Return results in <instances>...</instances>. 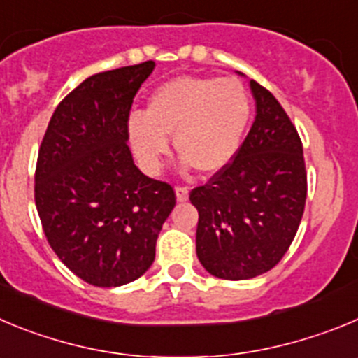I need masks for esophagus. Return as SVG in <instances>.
Listing matches in <instances>:
<instances>
[{
  "label": "esophagus",
  "mask_w": 358,
  "mask_h": 358,
  "mask_svg": "<svg viewBox=\"0 0 358 358\" xmlns=\"http://www.w3.org/2000/svg\"><path fill=\"white\" fill-rule=\"evenodd\" d=\"M188 195H189V189L186 186H177L176 188V196L179 202H185L188 201Z\"/></svg>",
  "instance_id": "obj_1"
}]
</instances>
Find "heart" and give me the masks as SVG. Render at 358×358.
<instances>
[{
    "instance_id": "obj_1",
    "label": "heart",
    "mask_w": 358,
    "mask_h": 358,
    "mask_svg": "<svg viewBox=\"0 0 358 358\" xmlns=\"http://www.w3.org/2000/svg\"><path fill=\"white\" fill-rule=\"evenodd\" d=\"M252 115L247 88L234 78L177 76L133 113L127 133L140 165L156 173L173 136L177 152L202 173L224 170L238 154Z\"/></svg>"
}]
</instances>
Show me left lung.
<instances>
[{"instance_id":"obj_1","label":"left lung","mask_w":358,"mask_h":358,"mask_svg":"<svg viewBox=\"0 0 358 358\" xmlns=\"http://www.w3.org/2000/svg\"><path fill=\"white\" fill-rule=\"evenodd\" d=\"M255 120L238 154L189 193L196 257L211 275L247 280L284 257L300 227L307 170L300 134L271 92L250 80Z\"/></svg>"}]
</instances>
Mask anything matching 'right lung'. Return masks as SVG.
<instances>
[{"label": "right lung", "mask_w": 358, "mask_h": 358, "mask_svg": "<svg viewBox=\"0 0 358 358\" xmlns=\"http://www.w3.org/2000/svg\"><path fill=\"white\" fill-rule=\"evenodd\" d=\"M154 62L87 78L62 99L42 138L35 206L65 266L97 287L142 277L176 206L169 182L143 176L127 145V122Z\"/></svg>", "instance_id": "1"}]
</instances>
